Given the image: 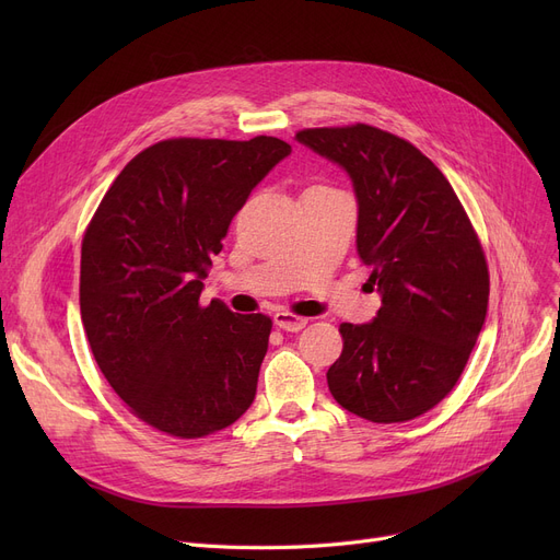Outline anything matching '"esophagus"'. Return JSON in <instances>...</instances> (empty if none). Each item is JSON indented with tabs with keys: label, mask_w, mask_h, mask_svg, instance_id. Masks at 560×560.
<instances>
[{
	"label": "esophagus",
	"mask_w": 560,
	"mask_h": 560,
	"mask_svg": "<svg viewBox=\"0 0 560 560\" xmlns=\"http://www.w3.org/2000/svg\"><path fill=\"white\" fill-rule=\"evenodd\" d=\"M275 325H277L279 329H283V331L298 334V331H302V329L308 325V319H306V317H300V315H295V313L279 311V313L275 315Z\"/></svg>",
	"instance_id": "esophagus-1"
}]
</instances>
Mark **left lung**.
I'll list each match as a JSON object with an SVG mask.
<instances>
[{"label": "left lung", "instance_id": "obj_1", "mask_svg": "<svg viewBox=\"0 0 560 560\" xmlns=\"http://www.w3.org/2000/svg\"><path fill=\"white\" fill-rule=\"evenodd\" d=\"M295 138L349 174L357 249L381 295L368 325H340L329 390L370 422L413 420L452 393L481 334L490 292L481 243L445 174L408 140L370 125Z\"/></svg>", "mask_w": 560, "mask_h": 560}]
</instances>
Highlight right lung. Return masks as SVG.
Here are the masks:
<instances>
[{"label":"right lung","instance_id":"1","mask_svg":"<svg viewBox=\"0 0 560 560\" xmlns=\"http://www.w3.org/2000/svg\"><path fill=\"white\" fill-rule=\"evenodd\" d=\"M290 144L172 138L117 174L81 243L79 302L93 357L133 416L176 438L252 406L272 319L199 304L233 215Z\"/></svg>","mask_w":560,"mask_h":560}]
</instances>
